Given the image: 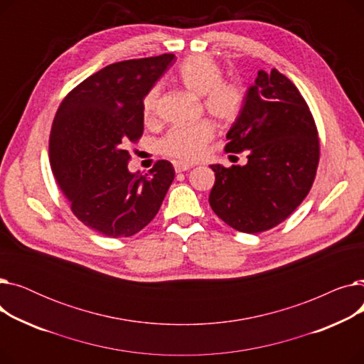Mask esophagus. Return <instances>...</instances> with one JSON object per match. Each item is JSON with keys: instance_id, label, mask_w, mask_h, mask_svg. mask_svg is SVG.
I'll use <instances>...</instances> for the list:
<instances>
[{"instance_id": "34e87169", "label": "esophagus", "mask_w": 364, "mask_h": 364, "mask_svg": "<svg viewBox=\"0 0 364 364\" xmlns=\"http://www.w3.org/2000/svg\"><path fill=\"white\" fill-rule=\"evenodd\" d=\"M192 166H193L192 164H186V162H180V161H176V162H174V168H176L177 172L187 171V169H190Z\"/></svg>"}]
</instances>
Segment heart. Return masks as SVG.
Returning a JSON list of instances; mask_svg holds the SVG:
<instances>
[{
  "label": "heart",
  "mask_w": 364,
  "mask_h": 364,
  "mask_svg": "<svg viewBox=\"0 0 364 364\" xmlns=\"http://www.w3.org/2000/svg\"><path fill=\"white\" fill-rule=\"evenodd\" d=\"M221 68L203 55L188 57L178 69L180 84L193 95L203 97V105L221 122L233 121L242 107V91L233 82H224ZM159 88H151L143 99V117L150 121L156 113ZM214 137V127L209 122L181 125L168 131L161 140L165 155L180 161L199 159L208 143Z\"/></svg>",
  "instance_id": "heart-1"
}]
</instances>
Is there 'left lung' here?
I'll use <instances>...</instances> for the list:
<instances>
[{"label": "left lung", "mask_w": 364, "mask_h": 364, "mask_svg": "<svg viewBox=\"0 0 364 364\" xmlns=\"http://www.w3.org/2000/svg\"><path fill=\"white\" fill-rule=\"evenodd\" d=\"M225 151L247 150V164L209 165L213 211L243 233L270 230L309 195L318 165V137L298 88L277 69L258 70L227 132Z\"/></svg>", "instance_id": "left-lung-1"}]
</instances>
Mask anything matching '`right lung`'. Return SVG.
Instances as JSON below:
<instances>
[{"label": "right lung", "mask_w": 364, "mask_h": 364, "mask_svg": "<svg viewBox=\"0 0 364 364\" xmlns=\"http://www.w3.org/2000/svg\"><path fill=\"white\" fill-rule=\"evenodd\" d=\"M174 57L109 65L73 88L55 113L48 147L54 178L76 218L107 237L139 233L174 180L168 161L144 176L131 172L127 150L143 134V99Z\"/></svg>", "instance_id": "1"}]
</instances>
